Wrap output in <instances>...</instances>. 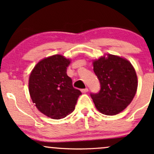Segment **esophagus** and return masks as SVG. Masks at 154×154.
I'll return each instance as SVG.
<instances>
[{"label": "esophagus", "mask_w": 154, "mask_h": 154, "mask_svg": "<svg viewBox=\"0 0 154 154\" xmlns=\"http://www.w3.org/2000/svg\"><path fill=\"white\" fill-rule=\"evenodd\" d=\"M88 91V88H85V89H82L81 90V92H82V93H87V92Z\"/></svg>", "instance_id": "1"}]
</instances>
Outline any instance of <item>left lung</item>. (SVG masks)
Returning a JSON list of instances; mask_svg holds the SVG:
<instances>
[{
  "label": "left lung",
  "mask_w": 154,
  "mask_h": 154,
  "mask_svg": "<svg viewBox=\"0 0 154 154\" xmlns=\"http://www.w3.org/2000/svg\"><path fill=\"white\" fill-rule=\"evenodd\" d=\"M93 63L100 85L99 93L91 94L95 108L105 115H116L131 103L137 91L135 69L127 59L111 54Z\"/></svg>",
  "instance_id": "obj_1"
}]
</instances>
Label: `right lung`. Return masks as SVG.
I'll list each match as a JSON object with an SVG mask.
<instances>
[{
	"label": "right lung",
	"mask_w": 154,
	"mask_h": 154,
	"mask_svg": "<svg viewBox=\"0 0 154 154\" xmlns=\"http://www.w3.org/2000/svg\"><path fill=\"white\" fill-rule=\"evenodd\" d=\"M70 60L57 54L42 59L29 77V92L37 109L51 119L66 117L75 110L80 91L67 75Z\"/></svg>",
	"instance_id": "obj_1"
}]
</instances>
